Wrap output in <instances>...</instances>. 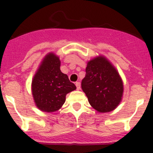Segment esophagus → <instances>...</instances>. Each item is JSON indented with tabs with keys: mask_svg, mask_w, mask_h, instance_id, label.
I'll return each instance as SVG.
<instances>
[{
	"mask_svg": "<svg viewBox=\"0 0 153 153\" xmlns=\"http://www.w3.org/2000/svg\"><path fill=\"white\" fill-rule=\"evenodd\" d=\"M76 86H79V87L80 86V82H76Z\"/></svg>",
	"mask_w": 153,
	"mask_h": 153,
	"instance_id": "34e87169",
	"label": "esophagus"
}]
</instances>
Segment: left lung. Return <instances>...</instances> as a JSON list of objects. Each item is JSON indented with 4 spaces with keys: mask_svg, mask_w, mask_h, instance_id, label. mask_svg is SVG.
<instances>
[{
    "mask_svg": "<svg viewBox=\"0 0 153 153\" xmlns=\"http://www.w3.org/2000/svg\"><path fill=\"white\" fill-rule=\"evenodd\" d=\"M75 89L67 74L60 71L59 58L53 53L47 55L32 83V96L38 109L48 113L57 111L64 104L66 95Z\"/></svg>",
    "mask_w": 153,
    "mask_h": 153,
    "instance_id": "1",
    "label": "left lung"
}]
</instances>
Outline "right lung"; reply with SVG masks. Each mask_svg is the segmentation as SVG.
<instances>
[{
  "instance_id": "obj_1",
  "label": "right lung",
  "mask_w": 153,
  "mask_h": 153,
  "mask_svg": "<svg viewBox=\"0 0 153 153\" xmlns=\"http://www.w3.org/2000/svg\"><path fill=\"white\" fill-rule=\"evenodd\" d=\"M82 89L91 106L100 113L110 112L117 108L124 91L118 73L103 56L88 62Z\"/></svg>"
}]
</instances>
